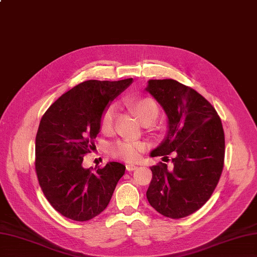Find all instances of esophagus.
I'll use <instances>...</instances> for the list:
<instances>
[{
    "mask_svg": "<svg viewBox=\"0 0 257 257\" xmlns=\"http://www.w3.org/2000/svg\"><path fill=\"white\" fill-rule=\"evenodd\" d=\"M125 167H126L127 171H134V170H136L137 168H139L136 165H132V164H127Z\"/></svg>",
    "mask_w": 257,
    "mask_h": 257,
    "instance_id": "1",
    "label": "esophagus"
}]
</instances>
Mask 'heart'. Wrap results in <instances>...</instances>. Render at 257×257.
<instances>
[{"label": "heart", "instance_id": "b5f03b06", "mask_svg": "<svg viewBox=\"0 0 257 257\" xmlns=\"http://www.w3.org/2000/svg\"><path fill=\"white\" fill-rule=\"evenodd\" d=\"M131 108L133 109L136 116L144 124L150 118H157L159 109L152 98L142 97L130 100ZM115 116V107L109 105L102 112L100 117V128L104 133H110L113 128ZM145 149V144L139 141H121L111 147V154L126 161H136L141 157V154Z\"/></svg>", "mask_w": 257, "mask_h": 257}]
</instances>
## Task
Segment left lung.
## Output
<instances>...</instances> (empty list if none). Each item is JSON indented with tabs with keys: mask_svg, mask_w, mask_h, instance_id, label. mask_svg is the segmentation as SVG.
I'll use <instances>...</instances> for the list:
<instances>
[{
	"mask_svg": "<svg viewBox=\"0 0 257 257\" xmlns=\"http://www.w3.org/2000/svg\"><path fill=\"white\" fill-rule=\"evenodd\" d=\"M146 90L165 110L168 134L150 156L173 153V167L153 166L149 204L172 219L190 216L210 198L224 160V133L215 108L201 93L174 79H149Z\"/></svg>",
	"mask_w": 257,
	"mask_h": 257,
	"instance_id": "obj_1",
	"label": "left lung"
}]
</instances>
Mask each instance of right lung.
Segmentation results:
<instances>
[{
	"label": "right lung",
	"instance_id": "1",
	"mask_svg": "<svg viewBox=\"0 0 257 257\" xmlns=\"http://www.w3.org/2000/svg\"><path fill=\"white\" fill-rule=\"evenodd\" d=\"M133 78L86 80L63 93L41 117L36 136V172L52 207L75 221L102 212L125 172L120 162H108L95 172L83 167L95 148L100 117Z\"/></svg>",
	"mask_w": 257,
	"mask_h": 257
}]
</instances>
